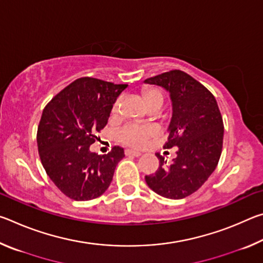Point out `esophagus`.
Wrapping results in <instances>:
<instances>
[{"mask_svg": "<svg viewBox=\"0 0 263 263\" xmlns=\"http://www.w3.org/2000/svg\"><path fill=\"white\" fill-rule=\"evenodd\" d=\"M126 155H133V157H140L141 153L138 152V151H132V149H125Z\"/></svg>", "mask_w": 263, "mask_h": 263, "instance_id": "1", "label": "esophagus"}]
</instances>
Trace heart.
I'll use <instances>...</instances> for the list:
<instances>
[{
    "label": "heart",
    "instance_id": "obj_1",
    "mask_svg": "<svg viewBox=\"0 0 263 263\" xmlns=\"http://www.w3.org/2000/svg\"><path fill=\"white\" fill-rule=\"evenodd\" d=\"M141 96L145 104L148 109L161 108L164 101V96L159 88L153 86H146L141 89ZM119 106V101H116L112 105V114H117ZM155 127L148 124H137L131 123L126 124L117 133L118 140L124 145L130 146L133 148H141L147 145V142L152 137H154Z\"/></svg>",
    "mask_w": 263,
    "mask_h": 263
}]
</instances>
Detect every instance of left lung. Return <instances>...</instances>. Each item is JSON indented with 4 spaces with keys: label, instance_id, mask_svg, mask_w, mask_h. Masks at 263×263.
I'll list each match as a JSON object with an SVG mask.
<instances>
[{
    "label": "left lung",
    "instance_id": "8db88e82",
    "mask_svg": "<svg viewBox=\"0 0 263 263\" xmlns=\"http://www.w3.org/2000/svg\"><path fill=\"white\" fill-rule=\"evenodd\" d=\"M145 82L171 92L173 117L163 147H179L171 164L155 154L159 168L145 176L146 183L166 198H184L201 188L219 161L224 137L221 114L211 91L183 70H169Z\"/></svg>",
    "mask_w": 263,
    "mask_h": 263
}]
</instances>
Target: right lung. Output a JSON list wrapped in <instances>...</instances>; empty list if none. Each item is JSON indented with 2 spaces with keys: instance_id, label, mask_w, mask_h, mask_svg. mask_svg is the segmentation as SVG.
Listing matches in <instances>:
<instances>
[{
  "instance_id": "right-lung-1",
  "label": "right lung",
  "mask_w": 263,
  "mask_h": 263,
  "mask_svg": "<svg viewBox=\"0 0 263 263\" xmlns=\"http://www.w3.org/2000/svg\"><path fill=\"white\" fill-rule=\"evenodd\" d=\"M127 84L80 78L48 102L38 125L39 158L46 174L62 194L89 201L109 188L124 149L108 154L90 152L91 144L108 123L111 109Z\"/></svg>"
}]
</instances>
